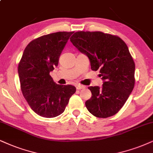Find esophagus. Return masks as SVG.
I'll return each instance as SVG.
<instances>
[{"mask_svg": "<svg viewBox=\"0 0 153 153\" xmlns=\"http://www.w3.org/2000/svg\"><path fill=\"white\" fill-rule=\"evenodd\" d=\"M76 88L77 90H80V89H83V88H85V86H83V85H80V84H79V85H76Z\"/></svg>", "mask_w": 153, "mask_h": 153, "instance_id": "obj_1", "label": "esophagus"}]
</instances>
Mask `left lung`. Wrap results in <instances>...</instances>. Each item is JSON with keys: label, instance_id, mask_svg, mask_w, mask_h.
<instances>
[{"label": "left lung", "instance_id": "1", "mask_svg": "<svg viewBox=\"0 0 153 153\" xmlns=\"http://www.w3.org/2000/svg\"><path fill=\"white\" fill-rule=\"evenodd\" d=\"M70 41L88 56L91 70H100L102 87L89 86L92 96L86 108L97 118L114 116L125 104L135 85V62L119 37L102 32L79 31Z\"/></svg>", "mask_w": 153, "mask_h": 153}]
</instances>
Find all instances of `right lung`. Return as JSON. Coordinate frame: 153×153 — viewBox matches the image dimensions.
<instances>
[{"label": "right lung", "instance_id": "1", "mask_svg": "<svg viewBox=\"0 0 153 153\" xmlns=\"http://www.w3.org/2000/svg\"><path fill=\"white\" fill-rule=\"evenodd\" d=\"M74 32H57L32 40L25 49L18 64L22 95L34 112L54 118L65 110L76 92L72 85L54 82L50 72L58 65L59 58Z\"/></svg>", "mask_w": 153, "mask_h": 153}]
</instances>
